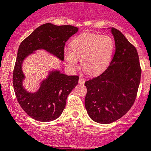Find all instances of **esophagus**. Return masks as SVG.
Segmentation results:
<instances>
[{
  "instance_id": "obj_1",
  "label": "esophagus",
  "mask_w": 151,
  "mask_h": 151,
  "mask_svg": "<svg viewBox=\"0 0 151 151\" xmlns=\"http://www.w3.org/2000/svg\"><path fill=\"white\" fill-rule=\"evenodd\" d=\"M84 79L82 77H79V84H84Z\"/></svg>"
}]
</instances>
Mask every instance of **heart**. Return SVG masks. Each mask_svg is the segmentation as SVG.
<instances>
[{
	"label": "heart",
	"mask_w": 151,
	"mask_h": 151,
	"mask_svg": "<svg viewBox=\"0 0 151 151\" xmlns=\"http://www.w3.org/2000/svg\"><path fill=\"white\" fill-rule=\"evenodd\" d=\"M115 49V41L110 36L86 33L74 38L71 48H65L64 54L70 69L78 67V59H82L84 70L91 75H97L110 66Z\"/></svg>",
	"instance_id": "obj_1"
}]
</instances>
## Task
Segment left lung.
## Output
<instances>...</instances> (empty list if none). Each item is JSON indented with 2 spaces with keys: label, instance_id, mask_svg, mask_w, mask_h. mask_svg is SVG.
<instances>
[{
  "label": "left lung",
  "instance_id": "8db88e82",
  "mask_svg": "<svg viewBox=\"0 0 151 151\" xmlns=\"http://www.w3.org/2000/svg\"><path fill=\"white\" fill-rule=\"evenodd\" d=\"M115 52L110 66L84 83V105L91 119L101 124L116 121L131 108L137 96L141 69L138 54L119 30L111 28Z\"/></svg>",
  "mask_w": 151,
  "mask_h": 151
}]
</instances>
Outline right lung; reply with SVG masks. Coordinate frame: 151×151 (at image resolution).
Here are the masks:
<instances>
[{
  "instance_id": "right-lung-1",
  "label": "right lung",
  "mask_w": 151,
  "mask_h": 151,
  "mask_svg": "<svg viewBox=\"0 0 151 151\" xmlns=\"http://www.w3.org/2000/svg\"><path fill=\"white\" fill-rule=\"evenodd\" d=\"M78 31L73 26L43 24L31 33L20 44L15 64L13 84L16 98L21 108L31 118L40 122L56 120L62 113L67 96L78 84L79 77L68 76L59 69L51 70L40 82L36 92H29L24 88L25 75L22 64L26 58L36 51L43 49L64 61L65 43Z\"/></svg>"
}]
</instances>
